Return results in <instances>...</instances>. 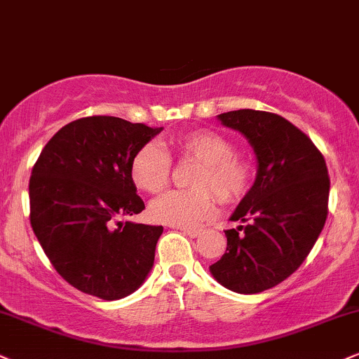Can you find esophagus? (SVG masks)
<instances>
[{
  "label": "esophagus",
  "instance_id": "obj_1",
  "mask_svg": "<svg viewBox=\"0 0 359 359\" xmlns=\"http://www.w3.org/2000/svg\"><path fill=\"white\" fill-rule=\"evenodd\" d=\"M180 232L182 233H185V235H189V237H192V238H197L198 235L202 233V230H198V229H187V226H180Z\"/></svg>",
  "mask_w": 359,
  "mask_h": 359
}]
</instances>
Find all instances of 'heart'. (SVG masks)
<instances>
[{
    "label": "heart",
    "instance_id": "b5f03b06",
    "mask_svg": "<svg viewBox=\"0 0 359 359\" xmlns=\"http://www.w3.org/2000/svg\"><path fill=\"white\" fill-rule=\"evenodd\" d=\"M180 161H195L197 167L189 179L190 190H172L151 205L156 222L175 226H194L212 219L215 195L222 203H237L247 195L255 179V165L224 134L201 129L174 140ZM172 175V158L161 144L149 142L135 152L130 162V177L140 190L161 194Z\"/></svg>",
    "mask_w": 359,
    "mask_h": 359
}]
</instances>
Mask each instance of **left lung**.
<instances>
[{"label": "left lung", "mask_w": 359, "mask_h": 359, "mask_svg": "<svg viewBox=\"0 0 359 359\" xmlns=\"http://www.w3.org/2000/svg\"><path fill=\"white\" fill-rule=\"evenodd\" d=\"M242 133L258 158L255 184L225 230L226 250L210 271L237 293H260L305 262L328 217L330 175L323 154L292 122L273 112L240 109L219 116Z\"/></svg>", "instance_id": "8db88e82"}]
</instances>
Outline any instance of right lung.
<instances>
[{
  "label": "right lung",
  "mask_w": 359,
  "mask_h": 359,
  "mask_svg": "<svg viewBox=\"0 0 359 359\" xmlns=\"http://www.w3.org/2000/svg\"><path fill=\"white\" fill-rule=\"evenodd\" d=\"M162 127L90 116L59 129L29 179V222L59 275L83 293L119 300L144 283L164 229L122 222L146 208L130 162Z\"/></svg>",
  "instance_id": "add662e5"
}]
</instances>
